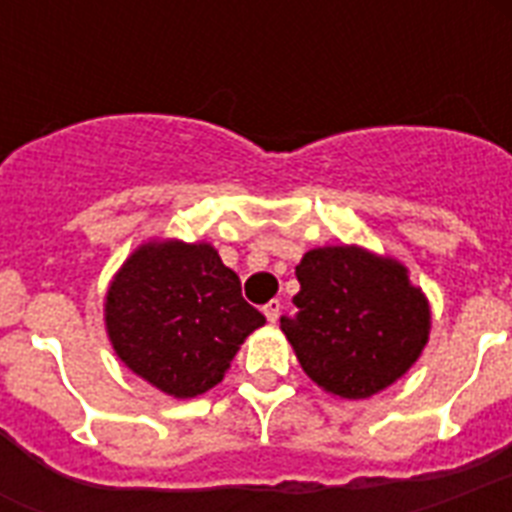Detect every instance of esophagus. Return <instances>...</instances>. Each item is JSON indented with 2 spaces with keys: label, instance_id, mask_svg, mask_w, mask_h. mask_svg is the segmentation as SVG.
<instances>
[{
  "label": "esophagus",
  "instance_id": "1",
  "mask_svg": "<svg viewBox=\"0 0 512 512\" xmlns=\"http://www.w3.org/2000/svg\"><path fill=\"white\" fill-rule=\"evenodd\" d=\"M263 313H265V319L271 321V324H276V321H279V313H281L279 300H271V303H265Z\"/></svg>",
  "mask_w": 512,
  "mask_h": 512
}]
</instances>
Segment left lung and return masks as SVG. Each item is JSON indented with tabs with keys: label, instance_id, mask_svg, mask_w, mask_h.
I'll list each match as a JSON object with an SVG mask.
<instances>
[{
	"label": "left lung",
	"instance_id": "1",
	"mask_svg": "<svg viewBox=\"0 0 512 512\" xmlns=\"http://www.w3.org/2000/svg\"><path fill=\"white\" fill-rule=\"evenodd\" d=\"M300 292L281 332L303 372L340 398H369L404 377L430 335V305L393 257L319 247L295 268Z\"/></svg>",
	"mask_w": 512,
	"mask_h": 512
}]
</instances>
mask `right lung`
Instances as JSON below:
<instances>
[{
	"label": "right lung",
	"mask_w": 512,
	"mask_h": 512,
	"mask_svg": "<svg viewBox=\"0 0 512 512\" xmlns=\"http://www.w3.org/2000/svg\"><path fill=\"white\" fill-rule=\"evenodd\" d=\"M263 324V313L241 297L239 276L204 241H148L127 257L106 295L116 356L175 398L215 388L241 342Z\"/></svg>",
	"instance_id": "obj_1"
}]
</instances>
